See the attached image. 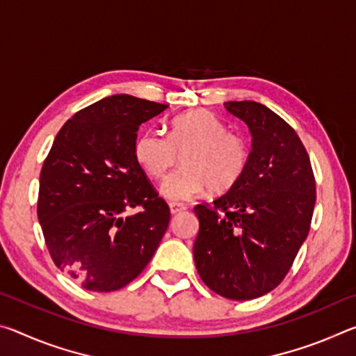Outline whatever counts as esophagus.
Masks as SVG:
<instances>
[{
    "mask_svg": "<svg viewBox=\"0 0 356 356\" xmlns=\"http://www.w3.org/2000/svg\"><path fill=\"white\" fill-rule=\"evenodd\" d=\"M185 209H186V207L184 206V204H177V202H171V204H170V210H171V213H172V215L184 212Z\"/></svg>",
    "mask_w": 356,
    "mask_h": 356,
    "instance_id": "1",
    "label": "esophagus"
}]
</instances>
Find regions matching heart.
Masks as SVG:
<instances>
[{
  "label": "heart",
  "instance_id": "b5f03b06",
  "mask_svg": "<svg viewBox=\"0 0 356 356\" xmlns=\"http://www.w3.org/2000/svg\"><path fill=\"white\" fill-rule=\"evenodd\" d=\"M182 156V170L161 184L170 201H188L210 188L231 190L250 163V144L242 135L227 131L225 124L206 110H191L174 118L168 136L146 130L136 138L135 159L144 172L160 179Z\"/></svg>",
  "mask_w": 356,
  "mask_h": 356
}]
</instances>
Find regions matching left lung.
Instances as JSON below:
<instances>
[{
	"instance_id": "8db88e82",
	"label": "left lung",
	"mask_w": 356,
	"mask_h": 356,
	"mask_svg": "<svg viewBox=\"0 0 356 356\" xmlns=\"http://www.w3.org/2000/svg\"><path fill=\"white\" fill-rule=\"evenodd\" d=\"M225 106L251 131L250 163L212 206L195 207L200 232L193 256L215 293L252 300L284 280L308 237L316 180L303 143L284 119L251 100Z\"/></svg>"
}]
</instances>
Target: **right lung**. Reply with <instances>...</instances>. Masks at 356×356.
I'll return each instance as SVG.
<instances>
[{
	"label": "right lung",
	"mask_w": 356,
	"mask_h": 356,
	"mask_svg": "<svg viewBox=\"0 0 356 356\" xmlns=\"http://www.w3.org/2000/svg\"><path fill=\"white\" fill-rule=\"evenodd\" d=\"M166 108L127 94L102 99L63 125L44 161L38 218L48 252L88 291L134 281L170 225V207L135 159L140 125Z\"/></svg>",
	"instance_id": "1"
}]
</instances>
